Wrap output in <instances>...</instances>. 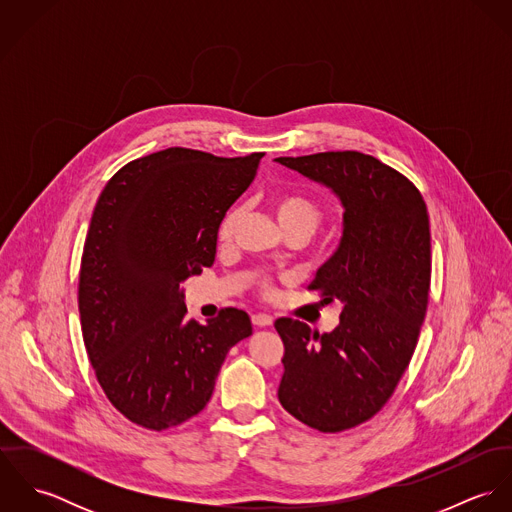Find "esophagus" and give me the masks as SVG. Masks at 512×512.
Instances as JSON below:
<instances>
[{"instance_id":"obj_1","label":"esophagus","mask_w":512,"mask_h":512,"mask_svg":"<svg viewBox=\"0 0 512 512\" xmlns=\"http://www.w3.org/2000/svg\"><path fill=\"white\" fill-rule=\"evenodd\" d=\"M252 323L256 327H270L274 323V319L270 315H266V313H256V315H252Z\"/></svg>"}]
</instances>
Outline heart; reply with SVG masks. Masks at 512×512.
<instances>
[{
	"label": "heart",
	"instance_id": "1",
	"mask_svg": "<svg viewBox=\"0 0 512 512\" xmlns=\"http://www.w3.org/2000/svg\"><path fill=\"white\" fill-rule=\"evenodd\" d=\"M274 211H276V217L280 220L284 230H288V228H303V230H307L311 234L319 226L321 219H323V209L311 197L299 195V193L280 195L274 201ZM240 217H242L240 209H232V211L226 213V217L222 219L219 226L220 240H230L232 238L234 228L240 222ZM260 286L266 292L270 290V282L266 278L260 280Z\"/></svg>",
	"mask_w": 512,
	"mask_h": 512
}]
</instances>
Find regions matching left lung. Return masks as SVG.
<instances>
[{
	"label": "left lung",
	"mask_w": 512,
	"mask_h": 512,
	"mask_svg": "<svg viewBox=\"0 0 512 512\" xmlns=\"http://www.w3.org/2000/svg\"><path fill=\"white\" fill-rule=\"evenodd\" d=\"M276 161L331 189L343 207L339 246L309 284L323 301L343 303L339 325L323 335L290 317L274 325L286 347L282 406L335 434L370 420L410 365L430 295V217L414 183L372 155Z\"/></svg>",
	"instance_id": "1"
}]
</instances>
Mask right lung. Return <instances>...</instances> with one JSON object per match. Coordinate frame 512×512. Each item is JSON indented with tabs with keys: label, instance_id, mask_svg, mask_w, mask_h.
I'll return each mask as SVG.
<instances>
[{
	"label": "right lung",
	"instance_id": "right-lung-1",
	"mask_svg": "<svg viewBox=\"0 0 512 512\" xmlns=\"http://www.w3.org/2000/svg\"><path fill=\"white\" fill-rule=\"evenodd\" d=\"M262 157L169 147L124 165L98 197L80 262L82 339L112 406L142 428L197 416L230 347L252 335L236 307L185 319L181 284L213 266L220 222Z\"/></svg>",
	"mask_w": 512,
	"mask_h": 512
}]
</instances>
